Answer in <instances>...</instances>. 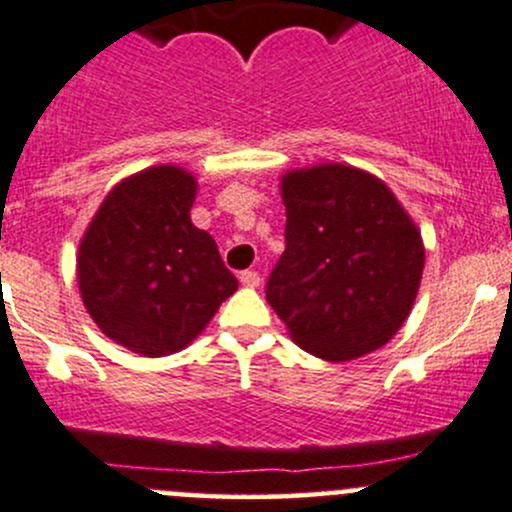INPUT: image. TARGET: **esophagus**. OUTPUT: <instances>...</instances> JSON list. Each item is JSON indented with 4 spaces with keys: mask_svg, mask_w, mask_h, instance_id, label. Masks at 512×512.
I'll return each instance as SVG.
<instances>
[{
    "mask_svg": "<svg viewBox=\"0 0 512 512\" xmlns=\"http://www.w3.org/2000/svg\"><path fill=\"white\" fill-rule=\"evenodd\" d=\"M240 282H242V287L255 289V287H260V274L252 272V270H245L240 274Z\"/></svg>",
    "mask_w": 512,
    "mask_h": 512,
    "instance_id": "34e87169",
    "label": "esophagus"
}]
</instances>
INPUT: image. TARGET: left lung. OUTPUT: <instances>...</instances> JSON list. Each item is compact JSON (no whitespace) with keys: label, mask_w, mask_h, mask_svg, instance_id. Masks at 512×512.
Instances as JSON below:
<instances>
[{"label":"left lung","mask_w":512,"mask_h":512,"mask_svg":"<svg viewBox=\"0 0 512 512\" xmlns=\"http://www.w3.org/2000/svg\"><path fill=\"white\" fill-rule=\"evenodd\" d=\"M282 201L287 247L267 301L289 336L331 363L383 348L422 282L417 225L378 176L346 164L287 171Z\"/></svg>","instance_id":"8db88e82"}]
</instances>
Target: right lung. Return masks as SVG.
Returning a JSON list of instances; mask_svg holds the SVG:
<instances>
[{
	"mask_svg": "<svg viewBox=\"0 0 512 512\" xmlns=\"http://www.w3.org/2000/svg\"><path fill=\"white\" fill-rule=\"evenodd\" d=\"M196 188L179 166L139 171L107 193L80 240L85 309L127 351H181L238 289L215 240L191 223Z\"/></svg>",
	"mask_w": 512,
	"mask_h": 512,
	"instance_id": "right-lung-1",
	"label": "right lung"
}]
</instances>
